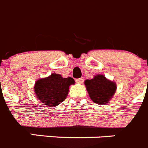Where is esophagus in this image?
<instances>
[{"label": "esophagus", "instance_id": "1", "mask_svg": "<svg viewBox=\"0 0 148 148\" xmlns=\"http://www.w3.org/2000/svg\"><path fill=\"white\" fill-rule=\"evenodd\" d=\"M75 81H76L77 84H82L84 82V78H77V79L75 80Z\"/></svg>", "mask_w": 148, "mask_h": 148}]
</instances>
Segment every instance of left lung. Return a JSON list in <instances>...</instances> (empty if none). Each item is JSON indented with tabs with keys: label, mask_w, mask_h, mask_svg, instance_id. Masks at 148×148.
<instances>
[{
	"label": "left lung",
	"mask_w": 148,
	"mask_h": 148,
	"mask_svg": "<svg viewBox=\"0 0 148 148\" xmlns=\"http://www.w3.org/2000/svg\"><path fill=\"white\" fill-rule=\"evenodd\" d=\"M84 84L91 100L100 105L111 101L116 89L114 82L101 74L95 75L92 79L86 80Z\"/></svg>",
	"instance_id": "1"
}]
</instances>
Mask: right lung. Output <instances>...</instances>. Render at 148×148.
Instances as JSON below:
<instances>
[{
  "instance_id": "obj_1",
  "label": "right lung",
  "mask_w": 148,
  "mask_h": 148,
  "mask_svg": "<svg viewBox=\"0 0 148 148\" xmlns=\"http://www.w3.org/2000/svg\"><path fill=\"white\" fill-rule=\"evenodd\" d=\"M74 84L75 80L70 77L65 78L59 74L52 73L50 76L36 81L34 92L45 105L48 107L57 106L66 99L69 87Z\"/></svg>"
}]
</instances>
